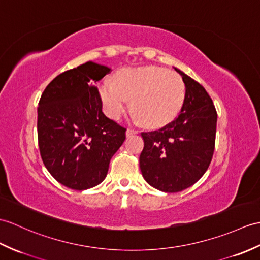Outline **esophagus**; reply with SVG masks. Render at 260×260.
I'll use <instances>...</instances> for the list:
<instances>
[{"label":"esophagus","mask_w":260,"mask_h":260,"mask_svg":"<svg viewBox=\"0 0 260 260\" xmlns=\"http://www.w3.org/2000/svg\"><path fill=\"white\" fill-rule=\"evenodd\" d=\"M138 131H135V129H132V128H127V131H126V136H132V135H135L137 134Z\"/></svg>","instance_id":"1"}]
</instances>
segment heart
Returning <instances> with one entry per match:
<instances>
[{
    "label": "heart",
    "mask_w": 260,
    "mask_h": 260,
    "mask_svg": "<svg viewBox=\"0 0 260 260\" xmlns=\"http://www.w3.org/2000/svg\"><path fill=\"white\" fill-rule=\"evenodd\" d=\"M99 94L111 118H119L132 105L135 120L158 128L171 123L182 111L186 87L178 74L156 66H144L120 70L116 81L103 80L99 84Z\"/></svg>",
    "instance_id": "heart-1"
}]
</instances>
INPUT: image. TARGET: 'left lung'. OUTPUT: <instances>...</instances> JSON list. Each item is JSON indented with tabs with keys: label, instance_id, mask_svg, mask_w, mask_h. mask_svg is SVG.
<instances>
[{
	"label": "left lung",
	"instance_id": "1",
	"mask_svg": "<svg viewBox=\"0 0 260 260\" xmlns=\"http://www.w3.org/2000/svg\"><path fill=\"white\" fill-rule=\"evenodd\" d=\"M185 102L176 119L158 131L144 132L140 167L154 188L177 192L201 178L212 161L217 125L213 101L201 84L183 73Z\"/></svg>",
	"mask_w": 260,
	"mask_h": 260
}]
</instances>
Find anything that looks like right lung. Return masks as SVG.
I'll return each mask as SVG.
<instances>
[{
	"instance_id": "obj_1",
	"label": "right lung",
	"mask_w": 260,
	"mask_h": 260,
	"mask_svg": "<svg viewBox=\"0 0 260 260\" xmlns=\"http://www.w3.org/2000/svg\"><path fill=\"white\" fill-rule=\"evenodd\" d=\"M111 69L87 62L57 75L41 96L38 138L42 160L58 183L84 190L105 179L126 128L102 112L94 84Z\"/></svg>"
}]
</instances>
